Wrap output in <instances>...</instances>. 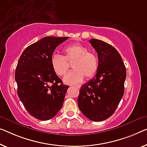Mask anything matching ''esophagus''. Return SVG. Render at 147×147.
<instances>
[{
    "label": "esophagus",
    "instance_id": "34e87169",
    "mask_svg": "<svg viewBox=\"0 0 147 147\" xmlns=\"http://www.w3.org/2000/svg\"><path fill=\"white\" fill-rule=\"evenodd\" d=\"M74 87H76V88H80V85H76V86H74Z\"/></svg>",
    "mask_w": 147,
    "mask_h": 147
}]
</instances>
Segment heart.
<instances>
[{
  "instance_id": "obj_1",
  "label": "heart",
  "mask_w": 147,
  "mask_h": 147,
  "mask_svg": "<svg viewBox=\"0 0 147 147\" xmlns=\"http://www.w3.org/2000/svg\"><path fill=\"white\" fill-rule=\"evenodd\" d=\"M86 46L80 43H73L63 49L64 55H53L51 65L53 70L59 76H64L69 70L71 62L72 70L65 76L64 82L75 84L82 81L85 77L89 79L96 73L98 69V59L95 53L88 51Z\"/></svg>"
}]
</instances>
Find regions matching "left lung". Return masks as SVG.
I'll list each match as a JSON object with an SVG mask.
<instances>
[{
    "label": "left lung",
    "instance_id": "left-lung-1",
    "mask_svg": "<svg viewBox=\"0 0 147 147\" xmlns=\"http://www.w3.org/2000/svg\"><path fill=\"white\" fill-rule=\"evenodd\" d=\"M90 43L98 53V69L95 77L81 87L78 105L87 118L101 121L113 114L123 96L126 68L113 46L93 38Z\"/></svg>",
    "mask_w": 147,
    "mask_h": 147
}]
</instances>
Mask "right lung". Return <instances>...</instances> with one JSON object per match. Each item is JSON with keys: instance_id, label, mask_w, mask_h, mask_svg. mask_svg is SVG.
Wrapping results in <instances>:
<instances>
[{"instance_id": "add662e5", "label": "right lung", "mask_w": 147, "mask_h": 147, "mask_svg": "<svg viewBox=\"0 0 147 147\" xmlns=\"http://www.w3.org/2000/svg\"><path fill=\"white\" fill-rule=\"evenodd\" d=\"M68 37H45L26 47L15 71L18 96L30 115L45 121L59 111L69 86L55 73L53 53Z\"/></svg>"}]
</instances>
